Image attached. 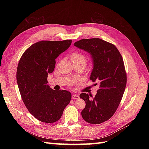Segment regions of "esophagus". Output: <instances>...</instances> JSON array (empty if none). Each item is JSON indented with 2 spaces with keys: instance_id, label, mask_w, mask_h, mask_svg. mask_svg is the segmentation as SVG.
I'll use <instances>...</instances> for the list:
<instances>
[{
  "instance_id": "1",
  "label": "esophagus",
  "mask_w": 149,
  "mask_h": 149,
  "mask_svg": "<svg viewBox=\"0 0 149 149\" xmlns=\"http://www.w3.org/2000/svg\"><path fill=\"white\" fill-rule=\"evenodd\" d=\"M79 98V96L78 94H73V95L72 96V99H73V100H78Z\"/></svg>"
}]
</instances>
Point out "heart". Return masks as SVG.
I'll return each instance as SVG.
<instances>
[{
  "instance_id": "heart-1",
  "label": "heart",
  "mask_w": 149,
  "mask_h": 149,
  "mask_svg": "<svg viewBox=\"0 0 149 149\" xmlns=\"http://www.w3.org/2000/svg\"><path fill=\"white\" fill-rule=\"evenodd\" d=\"M71 60L74 65H83L86 66L88 62V58L82 52H74L71 54ZM74 81H72L71 84H74Z\"/></svg>"
}]
</instances>
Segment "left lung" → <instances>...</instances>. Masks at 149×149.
Listing matches in <instances>:
<instances>
[{
    "mask_svg": "<svg viewBox=\"0 0 149 149\" xmlns=\"http://www.w3.org/2000/svg\"><path fill=\"white\" fill-rule=\"evenodd\" d=\"M74 45L91 54L94 68L90 79L100 82L94 97L86 93L79 95L86 102L82 117L89 124L102 123L114 115L125 91L127 74L123 57L114 45L100 38L82 39Z\"/></svg>",
    "mask_w": 149,
    "mask_h": 149,
    "instance_id": "8db88e82",
    "label": "left lung"
}]
</instances>
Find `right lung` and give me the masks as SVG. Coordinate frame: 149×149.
<instances>
[{
  "label": "right lung",
  "instance_id": "add662e5",
  "mask_svg": "<svg viewBox=\"0 0 149 149\" xmlns=\"http://www.w3.org/2000/svg\"><path fill=\"white\" fill-rule=\"evenodd\" d=\"M71 42H38L26 49L18 64L17 81L22 101L30 113L43 123L59 120L71 101L70 92L52 89L47 84V78L55 69L56 58Z\"/></svg>",
  "mask_w": 149,
  "mask_h": 149
}]
</instances>
